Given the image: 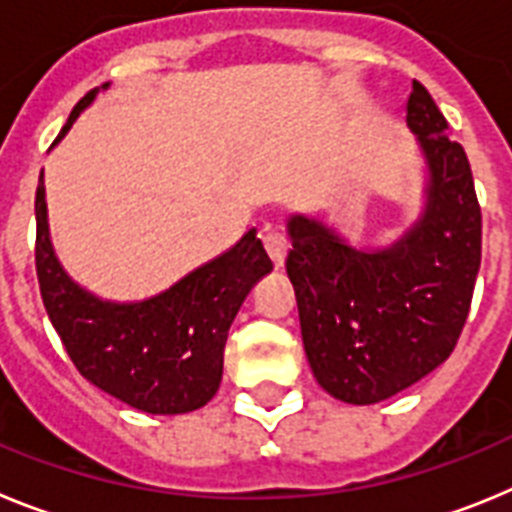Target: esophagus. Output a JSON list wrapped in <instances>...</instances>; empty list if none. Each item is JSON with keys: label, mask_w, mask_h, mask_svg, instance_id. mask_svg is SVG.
<instances>
[{"label": "esophagus", "mask_w": 512, "mask_h": 512, "mask_svg": "<svg viewBox=\"0 0 512 512\" xmlns=\"http://www.w3.org/2000/svg\"><path fill=\"white\" fill-rule=\"evenodd\" d=\"M261 241H264V248L266 253H269V259L274 261V266H284V259H287V238H284V233H279V230L274 228H266L264 235H261Z\"/></svg>", "instance_id": "esophagus-1"}]
</instances>
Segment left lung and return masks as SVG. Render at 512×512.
I'll use <instances>...</instances> for the list:
<instances>
[{
  "label": "left lung",
  "instance_id": "left-lung-1",
  "mask_svg": "<svg viewBox=\"0 0 512 512\" xmlns=\"http://www.w3.org/2000/svg\"><path fill=\"white\" fill-rule=\"evenodd\" d=\"M408 128L428 164L425 210L387 248H354L305 215L289 217V282L305 354L328 395L374 405L449 359L482 261V210L464 148L413 81Z\"/></svg>",
  "mask_w": 512,
  "mask_h": 512
}]
</instances>
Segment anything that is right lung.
Segmentation results:
<instances>
[{"label":"right lung","instance_id":"obj_1","mask_svg":"<svg viewBox=\"0 0 512 512\" xmlns=\"http://www.w3.org/2000/svg\"><path fill=\"white\" fill-rule=\"evenodd\" d=\"M97 92L79 99L56 143ZM35 223V269L45 312L81 377L151 415H182L207 405L223 379L230 323L253 284L274 269L256 230L151 300L110 302L81 289L58 264L43 174L35 192Z\"/></svg>","mask_w":512,"mask_h":512}]
</instances>
